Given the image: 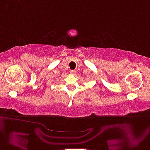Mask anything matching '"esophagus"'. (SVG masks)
<instances>
[{"label":"esophagus","instance_id":"1","mask_svg":"<svg viewBox=\"0 0 150 150\" xmlns=\"http://www.w3.org/2000/svg\"><path fill=\"white\" fill-rule=\"evenodd\" d=\"M69 73H71V75H75V73H76V71H75V70H71V71H69Z\"/></svg>","mask_w":150,"mask_h":150}]
</instances>
